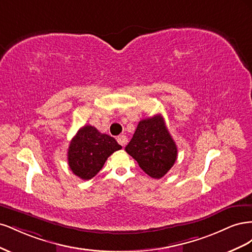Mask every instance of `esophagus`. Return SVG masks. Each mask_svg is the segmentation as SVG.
<instances>
[{
	"label": "esophagus",
	"mask_w": 252,
	"mask_h": 252,
	"mask_svg": "<svg viewBox=\"0 0 252 252\" xmlns=\"http://www.w3.org/2000/svg\"><path fill=\"white\" fill-rule=\"evenodd\" d=\"M117 141L119 142V144L120 145H122V146H125V145L127 144V142H128V139H127V136L126 135H124V134H122V135H119L118 138H117Z\"/></svg>",
	"instance_id": "esophagus-1"
}]
</instances>
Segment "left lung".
Instances as JSON below:
<instances>
[{
	"label": "left lung",
	"mask_w": 252,
	"mask_h": 252,
	"mask_svg": "<svg viewBox=\"0 0 252 252\" xmlns=\"http://www.w3.org/2000/svg\"><path fill=\"white\" fill-rule=\"evenodd\" d=\"M125 150L154 179L164 177L178 157L177 145L161 114L140 121Z\"/></svg>",
	"instance_id": "left-lung-1"
}]
</instances>
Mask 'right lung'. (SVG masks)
Segmentation results:
<instances>
[{"label": "right lung", "mask_w": 252, "mask_h": 252, "mask_svg": "<svg viewBox=\"0 0 252 252\" xmlns=\"http://www.w3.org/2000/svg\"><path fill=\"white\" fill-rule=\"evenodd\" d=\"M121 145L112 136L101 133L91 125L83 126L68 147V165L71 171L82 180H90L102 169L106 159Z\"/></svg>", "instance_id": "right-lung-1"}]
</instances>
